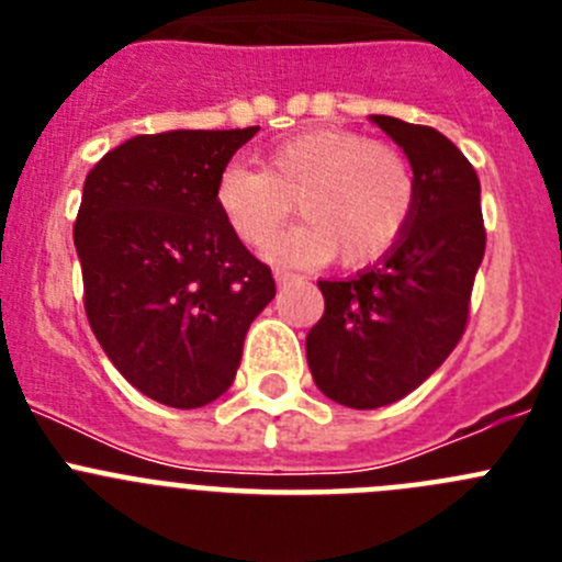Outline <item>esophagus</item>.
Returning a JSON list of instances; mask_svg holds the SVG:
<instances>
[{"label": "esophagus", "instance_id": "34e87169", "mask_svg": "<svg viewBox=\"0 0 562 562\" xmlns=\"http://www.w3.org/2000/svg\"><path fill=\"white\" fill-rule=\"evenodd\" d=\"M292 278H295V276H292V272L276 270V284H278V286H286V284H290V281H292Z\"/></svg>", "mask_w": 562, "mask_h": 562}]
</instances>
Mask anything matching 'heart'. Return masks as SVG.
Segmentation results:
<instances>
[{"mask_svg": "<svg viewBox=\"0 0 562 562\" xmlns=\"http://www.w3.org/2000/svg\"><path fill=\"white\" fill-rule=\"evenodd\" d=\"M213 202L247 247L265 250L295 211L304 225L278 256L324 265L369 267L394 250L416 211V171L405 151L351 128H315L278 143L261 171L227 166Z\"/></svg>", "mask_w": 562, "mask_h": 562, "instance_id": "1", "label": "heart"}]
</instances>
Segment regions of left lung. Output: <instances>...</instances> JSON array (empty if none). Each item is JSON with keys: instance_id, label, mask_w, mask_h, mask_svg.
<instances>
[{"instance_id": "8db88e82", "label": "left lung", "mask_w": 562, "mask_h": 562, "mask_svg": "<svg viewBox=\"0 0 562 562\" xmlns=\"http://www.w3.org/2000/svg\"><path fill=\"white\" fill-rule=\"evenodd\" d=\"M408 154L416 211L380 265L317 281L324 317L306 335L315 385L346 408L371 411L419 389L459 346L486 247L481 182L464 154L430 126L374 114Z\"/></svg>"}]
</instances>
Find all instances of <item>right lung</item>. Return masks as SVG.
Masks as SVG:
<instances>
[{"instance_id":"obj_1","label":"right lung","mask_w":562,"mask_h":562,"mask_svg":"<svg viewBox=\"0 0 562 562\" xmlns=\"http://www.w3.org/2000/svg\"><path fill=\"white\" fill-rule=\"evenodd\" d=\"M258 126L137 134L83 182V310L114 369L148 400L202 408L236 380L276 278L222 220L213 188Z\"/></svg>"}]
</instances>
